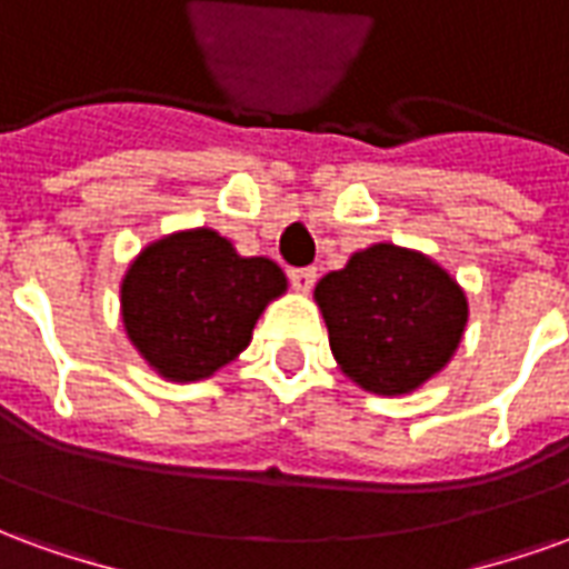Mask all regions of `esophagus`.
I'll return each instance as SVG.
<instances>
[{
    "label": "esophagus",
    "mask_w": 569,
    "mask_h": 569,
    "mask_svg": "<svg viewBox=\"0 0 569 569\" xmlns=\"http://www.w3.org/2000/svg\"><path fill=\"white\" fill-rule=\"evenodd\" d=\"M289 280L298 292H310V286L317 283V268H296V271H289Z\"/></svg>",
    "instance_id": "esophagus-1"
}]
</instances>
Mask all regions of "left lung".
<instances>
[{"mask_svg": "<svg viewBox=\"0 0 569 569\" xmlns=\"http://www.w3.org/2000/svg\"><path fill=\"white\" fill-rule=\"evenodd\" d=\"M313 298L332 357L378 396L418 390L451 362L469 317L460 283L415 249L375 243L322 277Z\"/></svg>", "mask_w": 569, "mask_h": 569, "instance_id": "left-lung-1", "label": "left lung"}]
</instances>
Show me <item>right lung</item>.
<instances>
[{"mask_svg": "<svg viewBox=\"0 0 569 569\" xmlns=\"http://www.w3.org/2000/svg\"><path fill=\"white\" fill-rule=\"evenodd\" d=\"M286 292L264 256L243 259L212 228L176 231L142 249L121 280L128 338L167 381H200L252 341L261 310Z\"/></svg>", "mask_w": 569, "mask_h": 569, "instance_id": "1", "label": "right lung"}]
</instances>
